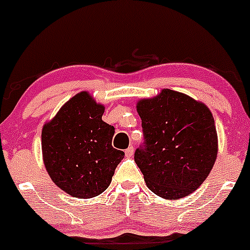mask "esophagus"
<instances>
[{"instance_id": "obj_1", "label": "esophagus", "mask_w": 250, "mask_h": 250, "mask_svg": "<svg viewBox=\"0 0 250 250\" xmlns=\"http://www.w3.org/2000/svg\"><path fill=\"white\" fill-rule=\"evenodd\" d=\"M133 153H134V148H133V146H129V147L125 150V156H127V157H132Z\"/></svg>"}]
</instances>
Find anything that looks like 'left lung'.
I'll return each mask as SVG.
<instances>
[{"label": "left lung", "instance_id": "1", "mask_svg": "<svg viewBox=\"0 0 250 250\" xmlns=\"http://www.w3.org/2000/svg\"><path fill=\"white\" fill-rule=\"evenodd\" d=\"M144 144L134 160L147 188L166 200L197 190L213 168L218 135L210 110L183 93L163 89L137 104Z\"/></svg>", "mask_w": 250, "mask_h": 250}]
</instances>
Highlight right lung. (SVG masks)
<instances>
[{"label":"right lung","instance_id":"add662e5","mask_svg":"<svg viewBox=\"0 0 250 250\" xmlns=\"http://www.w3.org/2000/svg\"><path fill=\"white\" fill-rule=\"evenodd\" d=\"M105 107L81 92L42 129L44 167L72 197L92 198L109 188L125 152L112 147L115 128L102 120Z\"/></svg>","mask_w":250,"mask_h":250}]
</instances>
